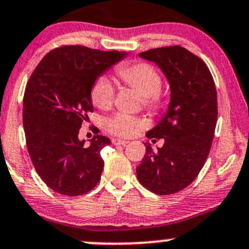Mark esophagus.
I'll return each mask as SVG.
<instances>
[{
	"label": "esophagus",
	"instance_id": "esophagus-1",
	"mask_svg": "<svg viewBox=\"0 0 249 249\" xmlns=\"http://www.w3.org/2000/svg\"><path fill=\"white\" fill-rule=\"evenodd\" d=\"M112 143H113L114 145H126L129 142L124 140H119V138H113V140H112Z\"/></svg>",
	"mask_w": 249,
	"mask_h": 249
}]
</instances>
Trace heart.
Here are the masks:
<instances>
[{
	"mask_svg": "<svg viewBox=\"0 0 249 249\" xmlns=\"http://www.w3.org/2000/svg\"><path fill=\"white\" fill-rule=\"evenodd\" d=\"M117 75L122 82L132 89L142 94L143 106L151 113L156 114L163 109L166 105V94L161 89V74L153 64L146 62H135L122 65L117 69ZM116 89L106 76H100L94 81L90 88L91 103L98 108L109 109L113 106ZM144 118L118 113L105 122V129L118 137H131L136 132L144 129Z\"/></svg>",
	"mask_w": 249,
	"mask_h": 249,
	"instance_id": "obj_1",
	"label": "heart"
}]
</instances>
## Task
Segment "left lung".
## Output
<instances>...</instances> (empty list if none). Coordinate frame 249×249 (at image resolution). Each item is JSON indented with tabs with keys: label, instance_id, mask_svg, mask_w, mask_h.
<instances>
[{
	"label": "left lung",
	"instance_id": "obj_1",
	"mask_svg": "<svg viewBox=\"0 0 249 249\" xmlns=\"http://www.w3.org/2000/svg\"><path fill=\"white\" fill-rule=\"evenodd\" d=\"M155 62L171 85L168 112L146 138L163 140L162 148L145 145V155L136 168L146 190L159 196L186 188L203 168L217 123V91L213 75L203 59L182 46H166L141 52Z\"/></svg>",
	"mask_w": 249,
	"mask_h": 249
}]
</instances>
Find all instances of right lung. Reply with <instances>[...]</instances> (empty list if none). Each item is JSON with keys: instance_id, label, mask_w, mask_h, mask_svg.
Instances as JSON below:
<instances>
[{"instance_id": "right-lung-1", "label": "right lung", "mask_w": 249, "mask_h": 249, "mask_svg": "<svg viewBox=\"0 0 249 249\" xmlns=\"http://www.w3.org/2000/svg\"><path fill=\"white\" fill-rule=\"evenodd\" d=\"M125 52L63 45L33 70L23 94L26 145L36 173L59 195L76 197L100 181V151L111 143L95 133L90 144L78 140L82 122L93 112L90 88Z\"/></svg>"}]
</instances>
